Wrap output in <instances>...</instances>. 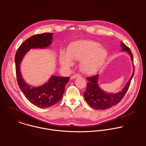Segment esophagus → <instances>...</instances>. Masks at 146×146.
Segmentation results:
<instances>
[{
  "label": "esophagus",
  "instance_id": "obj_1",
  "mask_svg": "<svg viewBox=\"0 0 146 146\" xmlns=\"http://www.w3.org/2000/svg\"><path fill=\"white\" fill-rule=\"evenodd\" d=\"M80 75L79 74H73V76H72L71 77H70V80H73V79H75L76 78H77V77H78L79 76H80Z\"/></svg>",
  "mask_w": 146,
  "mask_h": 146
}]
</instances>
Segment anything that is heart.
I'll return each mask as SVG.
<instances>
[{
	"label": "heart",
	"mask_w": 146,
	"mask_h": 146,
	"mask_svg": "<svg viewBox=\"0 0 146 146\" xmlns=\"http://www.w3.org/2000/svg\"><path fill=\"white\" fill-rule=\"evenodd\" d=\"M107 51L101 44L91 40H80L71 44L66 54L60 56V64L64 67L73 65L72 59L80 61V68L84 73L91 74L98 70L105 62Z\"/></svg>",
	"instance_id": "b5f03b06"
}]
</instances>
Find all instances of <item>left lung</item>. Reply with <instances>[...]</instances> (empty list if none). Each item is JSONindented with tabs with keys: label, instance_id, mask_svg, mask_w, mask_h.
Returning <instances> with one entry per match:
<instances>
[{
	"label": "left lung",
	"instance_id": "left-lung-1",
	"mask_svg": "<svg viewBox=\"0 0 146 146\" xmlns=\"http://www.w3.org/2000/svg\"><path fill=\"white\" fill-rule=\"evenodd\" d=\"M122 51H127L129 54L131 60L133 62V55L130 49L124 43L121 42ZM134 67L133 73L128 82L122 91L117 93H108L103 91L98 84L99 74H96L87 79L88 82L87 90L84 92V98L87 103L91 108L98 110L108 109L118 103L127 93L131 84V80L134 75Z\"/></svg>",
	"mask_w": 146,
	"mask_h": 146
}]
</instances>
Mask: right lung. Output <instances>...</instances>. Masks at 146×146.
<instances>
[{"instance_id":"1","label":"right lung","mask_w":146,"mask_h":146,"mask_svg":"<svg viewBox=\"0 0 146 146\" xmlns=\"http://www.w3.org/2000/svg\"><path fill=\"white\" fill-rule=\"evenodd\" d=\"M52 33L36 35L26 40L15 54V63L17 79L19 88L27 99L39 108H48L58 103L63 97L69 77L52 75L47 82L40 86H32L25 82L21 72V64L25 54L31 50L47 48L52 43Z\"/></svg>"}]
</instances>
